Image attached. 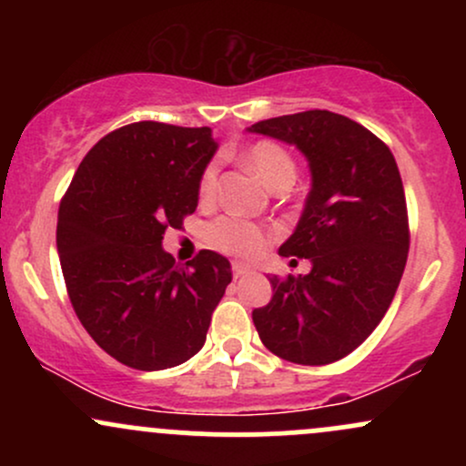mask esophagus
Wrapping results in <instances>:
<instances>
[{
    "label": "esophagus",
    "mask_w": 466,
    "mask_h": 466,
    "mask_svg": "<svg viewBox=\"0 0 466 466\" xmlns=\"http://www.w3.org/2000/svg\"><path fill=\"white\" fill-rule=\"evenodd\" d=\"M232 271H234V278H240V276L249 274V267L243 263H232Z\"/></svg>",
    "instance_id": "1"
}]
</instances>
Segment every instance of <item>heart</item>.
I'll return each mask as SVG.
<instances>
[{
    "label": "heart",
    "instance_id": "b5f03b06",
    "mask_svg": "<svg viewBox=\"0 0 466 466\" xmlns=\"http://www.w3.org/2000/svg\"><path fill=\"white\" fill-rule=\"evenodd\" d=\"M245 159L256 173L263 177L274 190H285L296 179V159L285 147L271 140L254 142L245 153ZM218 181V162H210L203 168L199 177V199L212 201ZM206 238L212 248L223 254L240 256V258H254L267 245L265 229L256 223L240 217H218L206 229Z\"/></svg>",
    "mask_w": 466,
    "mask_h": 466
}]
</instances>
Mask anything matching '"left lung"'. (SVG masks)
<instances>
[{
  "mask_svg": "<svg viewBox=\"0 0 466 466\" xmlns=\"http://www.w3.org/2000/svg\"><path fill=\"white\" fill-rule=\"evenodd\" d=\"M249 131L296 144L313 186L282 256L313 263L307 276H269L274 296L254 309L267 350L302 366L350 355L392 304L410 249L408 203L388 144L326 109L269 117Z\"/></svg>",
  "mask_w": 466,
  "mask_h": 466,
  "instance_id": "1",
  "label": "left lung"
}]
</instances>
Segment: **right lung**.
<instances>
[{
  "label": "right lung",
  "mask_w": 466,
  "mask_h": 466,
  "mask_svg": "<svg viewBox=\"0 0 466 466\" xmlns=\"http://www.w3.org/2000/svg\"><path fill=\"white\" fill-rule=\"evenodd\" d=\"M215 151L208 127L133 122L94 144L58 206L69 302L96 344L136 370L197 355L232 282L221 254L201 249L181 267L162 249L166 229L197 210Z\"/></svg>",
  "instance_id": "add662e5"
}]
</instances>
